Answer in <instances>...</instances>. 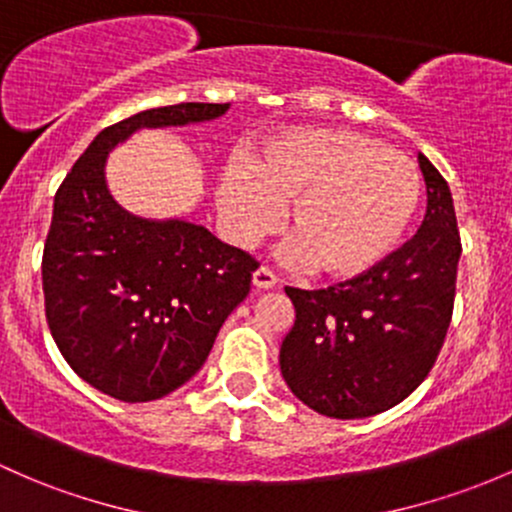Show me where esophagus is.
Here are the masks:
<instances>
[{"label": "esophagus", "mask_w": 512, "mask_h": 512, "mask_svg": "<svg viewBox=\"0 0 512 512\" xmlns=\"http://www.w3.org/2000/svg\"><path fill=\"white\" fill-rule=\"evenodd\" d=\"M252 284H255L257 289H272L274 284H277V274H274L270 267H257L255 274H252Z\"/></svg>", "instance_id": "34e87169"}]
</instances>
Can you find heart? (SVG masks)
I'll use <instances>...</instances> for the list:
<instances>
[{
  "instance_id": "heart-1",
  "label": "heart",
  "mask_w": 512,
  "mask_h": 512,
  "mask_svg": "<svg viewBox=\"0 0 512 512\" xmlns=\"http://www.w3.org/2000/svg\"><path fill=\"white\" fill-rule=\"evenodd\" d=\"M417 166L353 129H294L225 169L218 208L230 238L255 245L279 220L297 255L324 277H358L397 247L419 206Z\"/></svg>"
}]
</instances>
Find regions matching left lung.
I'll return each mask as SVG.
<instances>
[{
	"mask_svg": "<svg viewBox=\"0 0 512 512\" xmlns=\"http://www.w3.org/2000/svg\"><path fill=\"white\" fill-rule=\"evenodd\" d=\"M427 211L417 233L373 270L326 289L287 287L297 319L279 365L289 390L326 417L395 407L437 363L454 314L461 235L454 201L419 154Z\"/></svg>",
	"mask_w": 512,
	"mask_h": 512,
	"instance_id": "8db88e82",
	"label": "left lung"
}]
</instances>
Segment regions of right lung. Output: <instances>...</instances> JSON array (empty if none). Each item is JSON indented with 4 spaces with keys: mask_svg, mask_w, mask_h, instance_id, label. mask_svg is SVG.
<instances>
[{
    "mask_svg": "<svg viewBox=\"0 0 512 512\" xmlns=\"http://www.w3.org/2000/svg\"><path fill=\"white\" fill-rule=\"evenodd\" d=\"M228 102H179L105 127L53 201L41 277L58 351L122 402L169 395L198 373L260 262L186 220L134 218L105 186V159L139 127L220 117Z\"/></svg>",
    "mask_w": 512,
    "mask_h": 512,
    "instance_id": "add662e5",
    "label": "right lung"
}]
</instances>
